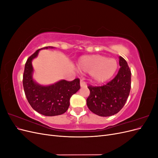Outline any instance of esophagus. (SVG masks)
<instances>
[{
  "label": "esophagus",
  "mask_w": 158,
  "mask_h": 158,
  "mask_svg": "<svg viewBox=\"0 0 158 158\" xmlns=\"http://www.w3.org/2000/svg\"><path fill=\"white\" fill-rule=\"evenodd\" d=\"M80 86L81 87H87V84L85 83V82L83 81L82 80H80Z\"/></svg>",
  "instance_id": "1"
}]
</instances>
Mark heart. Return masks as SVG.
Listing matches in <instances>:
<instances>
[{
	"instance_id": "obj_1",
	"label": "heart",
	"mask_w": 158,
	"mask_h": 158,
	"mask_svg": "<svg viewBox=\"0 0 158 158\" xmlns=\"http://www.w3.org/2000/svg\"><path fill=\"white\" fill-rule=\"evenodd\" d=\"M78 69L83 73H90L95 82L103 83L111 78L116 73L117 62L102 55H87L81 57L78 62Z\"/></svg>"
}]
</instances>
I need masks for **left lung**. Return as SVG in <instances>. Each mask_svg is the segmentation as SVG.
Returning a JSON list of instances; mask_svg holds the SVG:
<instances>
[{
  "label": "left lung",
  "instance_id": "1",
  "mask_svg": "<svg viewBox=\"0 0 158 158\" xmlns=\"http://www.w3.org/2000/svg\"><path fill=\"white\" fill-rule=\"evenodd\" d=\"M120 69L112 80L102 86L89 85L87 106L91 111L101 117L117 113L125 106L131 88V71L122 56H119Z\"/></svg>",
  "mask_w": 158,
  "mask_h": 158
}]
</instances>
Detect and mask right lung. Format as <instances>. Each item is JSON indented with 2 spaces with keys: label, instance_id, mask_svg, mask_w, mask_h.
<instances>
[{
  "label": "right lung",
  "instance_id": "1",
  "mask_svg": "<svg viewBox=\"0 0 158 158\" xmlns=\"http://www.w3.org/2000/svg\"><path fill=\"white\" fill-rule=\"evenodd\" d=\"M49 47L53 48L45 47L38 49L27 59L23 74V86L27 101L35 111L45 116H56L67 111L70 99L79 90L80 85L79 78L73 81L62 80L47 86L33 81L31 61L37 56L40 50Z\"/></svg>",
  "mask_w": 158,
  "mask_h": 158
}]
</instances>
